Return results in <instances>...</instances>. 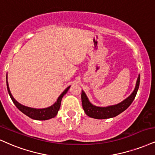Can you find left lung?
Instances as JSON below:
<instances>
[{
  "label": "left lung",
  "instance_id": "obj_1",
  "mask_svg": "<svg viewBox=\"0 0 155 155\" xmlns=\"http://www.w3.org/2000/svg\"><path fill=\"white\" fill-rule=\"evenodd\" d=\"M139 83H140V74H139V76H138L133 92L127 98L116 105L106 106V107H100V106L93 105L92 102L89 101L88 97L87 96L84 91L82 90L81 91V102H82L84 110L89 117L95 119H107L117 116L126 110L131 105L137 95Z\"/></svg>",
  "mask_w": 155,
  "mask_h": 155
}]
</instances>
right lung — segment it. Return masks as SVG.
Returning <instances> with one entry per match:
<instances>
[{
    "mask_svg": "<svg viewBox=\"0 0 155 155\" xmlns=\"http://www.w3.org/2000/svg\"><path fill=\"white\" fill-rule=\"evenodd\" d=\"M6 85H7V89H8V92L10 95L11 98H12L13 102L14 103V105L16 106V107L20 111L22 112L24 114L27 115L28 117L31 119H34V120H49L50 118H53L54 117L56 116L58 114V112L60 107H61V102L62 100L63 97L66 94L67 92L68 91V89H70L71 86H68L67 88L65 89L63 92L61 93V95L58 97V98L57 99V101L52 105L51 106L45 108H33L30 107H27V106L23 105L21 104H20L19 102L16 101V100L14 98V97L11 93L10 89L8 87V75L6 74Z\"/></svg>",
    "mask_w": 155,
    "mask_h": 155,
    "instance_id": "add662e5",
    "label": "right lung"
}]
</instances>
